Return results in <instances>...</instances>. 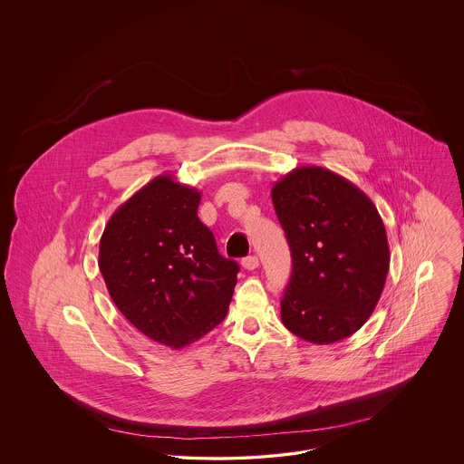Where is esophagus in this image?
Listing matches in <instances>:
<instances>
[{
	"instance_id": "obj_1",
	"label": "esophagus",
	"mask_w": 464,
	"mask_h": 464,
	"mask_svg": "<svg viewBox=\"0 0 464 464\" xmlns=\"http://www.w3.org/2000/svg\"><path fill=\"white\" fill-rule=\"evenodd\" d=\"M242 266L245 269H248V271H254L256 267H259V259L256 256H248V257L243 259Z\"/></svg>"
}]
</instances>
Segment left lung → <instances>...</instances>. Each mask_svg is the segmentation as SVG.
Listing matches in <instances>:
<instances>
[{
    "label": "left lung",
    "instance_id": "obj_1",
    "mask_svg": "<svg viewBox=\"0 0 464 464\" xmlns=\"http://www.w3.org/2000/svg\"><path fill=\"white\" fill-rule=\"evenodd\" d=\"M292 275L282 322L313 344H332L372 314L390 269V245L372 199L322 167H297L271 189Z\"/></svg>",
    "mask_w": 464,
    "mask_h": 464
}]
</instances>
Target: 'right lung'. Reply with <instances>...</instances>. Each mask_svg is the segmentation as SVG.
I'll list each match as a JSON object with an SVG mask.
<instances>
[{"label":"right lung","instance_id":"1","mask_svg":"<svg viewBox=\"0 0 464 464\" xmlns=\"http://www.w3.org/2000/svg\"><path fill=\"white\" fill-rule=\"evenodd\" d=\"M199 199L176 177H155L116 208L99 243V269L116 308L172 350L221 324L240 271L199 221Z\"/></svg>","mask_w":464,"mask_h":464}]
</instances>
